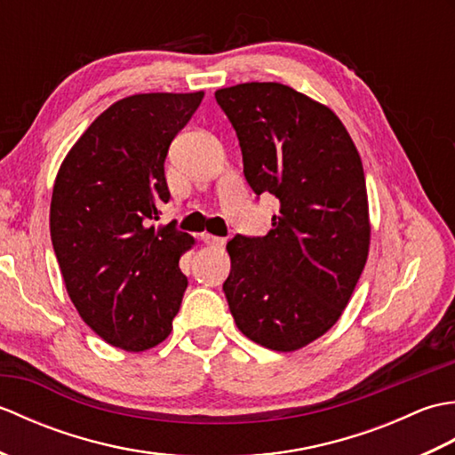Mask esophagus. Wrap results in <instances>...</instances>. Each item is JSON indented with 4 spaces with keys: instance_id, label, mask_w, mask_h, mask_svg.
<instances>
[{
    "instance_id": "esophagus-1",
    "label": "esophagus",
    "mask_w": 455,
    "mask_h": 455,
    "mask_svg": "<svg viewBox=\"0 0 455 455\" xmlns=\"http://www.w3.org/2000/svg\"><path fill=\"white\" fill-rule=\"evenodd\" d=\"M201 240H203V243H205V244H209V246H225V238L212 236V235H209V233L201 235Z\"/></svg>"
}]
</instances>
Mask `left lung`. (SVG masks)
I'll return each mask as SVG.
<instances>
[{"label": "left lung", "instance_id": "1", "mask_svg": "<svg viewBox=\"0 0 455 455\" xmlns=\"http://www.w3.org/2000/svg\"><path fill=\"white\" fill-rule=\"evenodd\" d=\"M215 98L248 186L279 199L266 236L227 244L222 291L240 332L293 352L331 331L363 272L371 227L362 158L334 111L289 85L238 84Z\"/></svg>", "mask_w": 455, "mask_h": 455}]
</instances>
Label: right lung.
I'll use <instances>...</instances> for the list:
<instances>
[{
  "label": "right lung",
  "mask_w": 455,
  "mask_h": 455,
  "mask_svg": "<svg viewBox=\"0 0 455 455\" xmlns=\"http://www.w3.org/2000/svg\"><path fill=\"white\" fill-rule=\"evenodd\" d=\"M203 92L137 93L113 103L66 154L51 201V238L76 311L105 342L127 352L172 332L193 246L173 222L154 227L170 201L164 162Z\"/></svg>",
  "instance_id": "obj_1"
}]
</instances>
